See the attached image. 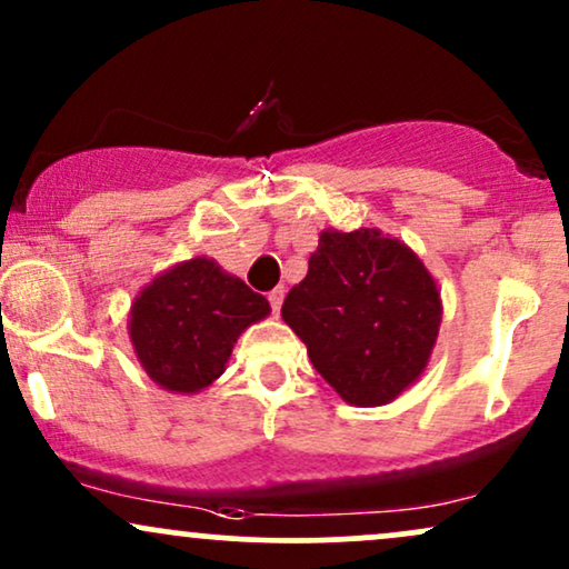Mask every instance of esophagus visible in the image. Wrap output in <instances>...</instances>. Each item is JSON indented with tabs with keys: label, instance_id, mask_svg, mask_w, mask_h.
Masks as SVG:
<instances>
[{
	"label": "esophagus",
	"instance_id": "1",
	"mask_svg": "<svg viewBox=\"0 0 569 569\" xmlns=\"http://www.w3.org/2000/svg\"><path fill=\"white\" fill-rule=\"evenodd\" d=\"M283 297H286V289L283 286H276V289H272L270 293H267V299H270V305H272V312H280V305H283Z\"/></svg>",
	"mask_w": 569,
	"mask_h": 569
}]
</instances>
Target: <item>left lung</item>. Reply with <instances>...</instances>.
Returning <instances> with one entry per match:
<instances>
[{"label": "left lung", "mask_w": 569, "mask_h": 569, "mask_svg": "<svg viewBox=\"0 0 569 569\" xmlns=\"http://www.w3.org/2000/svg\"><path fill=\"white\" fill-rule=\"evenodd\" d=\"M283 321L312 367L352 407H385L428 369L441 291L407 243L380 230H323Z\"/></svg>", "instance_id": "obj_1"}]
</instances>
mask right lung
Instances as JSON below:
<instances>
[{"mask_svg": "<svg viewBox=\"0 0 569 569\" xmlns=\"http://www.w3.org/2000/svg\"><path fill=\"white\" fill-rule=\"evenodd\" d=\"M270 302L217 259L194 257L149 280L128 312L136 361L162 390L192 396L224 375L234 342Z\"/></svg>", "mask_w": 569, "mask_h": 569, "instance_id": "right-lung-1", "label": "right lung"}]
</instances>
